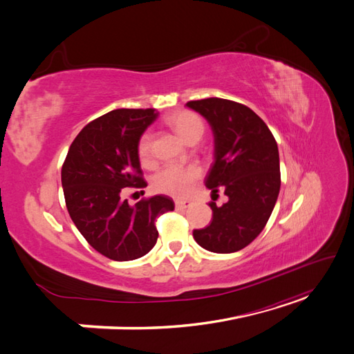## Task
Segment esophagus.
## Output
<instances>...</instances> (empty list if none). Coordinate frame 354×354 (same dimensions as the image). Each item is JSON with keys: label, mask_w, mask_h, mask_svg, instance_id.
I'll use <instances>...</instances> for the list:
<instances>
[{"label": "esophagus", "mask_w": 354, "mask_h": 354, "mask_svg": "<svg viewBox=\"0 0 354 354\" xmlns=\"http://www.w3.org/2000/svg\"><path fill=\"white\" fill-rule=\"evenodd\" d=\"M192 205L190 201H186V199H177L176 201V208L177 209H186Z\"/></svg>", "instance_id": "34e87169"}]
</instances>
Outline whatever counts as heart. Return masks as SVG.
<instances>
[{"instance_id": "b5f03b06", "label": "heart", "mask_w": 354, "mask_h": 354, "mask_svg": "<svg viewBox=\"0 0 354 354\" xmlns=\"http://www.w3.org/2000/svg\"><path fill=\"white\" fill-rule=\"evenodd\" d=\"M167 125L173 130L180 138L190 143L199 140L205 125L201 120V116L192 111H177L165 118ZM137 155L142 165H152L153 153H152V136L143 133L137 143ZM201 171L196 167H178V165H167L160 168L152 178V186L159 194L183 198L194 187L199 180Z\"/></svg>"}]
</instances>
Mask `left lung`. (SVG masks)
<instances>
[{
	"label": "left lung",
	"instance_id": "8db88e82",
	"mask_svg": "<svg viewBox=\"0 0 354 354\" xmlns=\"http://www.w3.org/2000/svg\"><path fill=\"white\" fill-rule=\"evenodd\" d=\"M209 122L216 142L205 185L224 189L229 201L211 202L212 220L194 230L195 241L211 252H236L250 245L269 221L281 189L277 143L269 127L248 106L209 97L186 103Z\"/></svg>",
	"mask_w": 354,
	"mask_h": 354
}]
</instances>
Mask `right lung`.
I'll use <instances>...</instances> for the list:
<instances>
[{
	"label": "right lung",
	"mask_w": 354,
	"mask_h": 354,
	"mask_svg": "<svg viewBox=\"0 0 354 354\" xmlns=\"http://www.w3.org/2000/svg\"><path fill=\"white\" fill-rule=\"evenodd\" d=\"M155 109H116L85 125L62 165V186L75 226L93 248L115 261L140 259L158 239L155 220L174 209L164 195L128 205L125 187L146 181L137 143Z\"/></svg>",
	"instance_id": "1"
}]
</instances>
